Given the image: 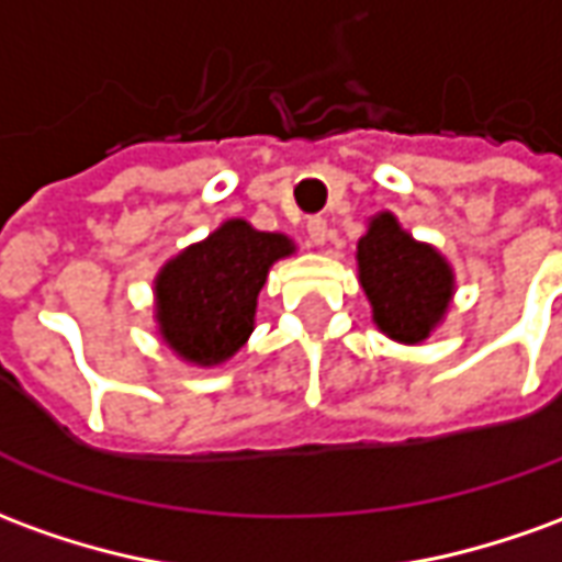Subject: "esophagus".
Returning a JSON list of instances; mask_svg holds the SVG:
<instances>
[{
	"instance_id": "1",
	"label": "esophagus",
	"mask_w": 562,
	"mask_h": 562,
	"mask_svg": "<svg viewBox=\"0 0 562 562\" xmlns=\"http://www.w3.org/2000/svg\"><path fill=\"white\" fill-rule=\"evenodd\" d=\"M307 234L310 240L316 243V246H322V243L328 240V222H325L322 215H313V218H307Z\"/></svg>"
}]
</instances>
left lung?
<instances>
[{
	"mask_svg": "<svg viewBox=\"0 0 562 562\" xmlns=\"http://www.w3.org/2000/svg\"><path fill=\"white\" fill-rule=\"evenodd\" d=\"M356 261L376 328L386 337L419 344L445 319L453 297V270L445 255L414 240L392 213L371 218Z\"/></svg>",
	"mask_w": 562,
	"mask_h": 562,
	"instance_id": "1",
	"label": "left lung"
}]
</instances>
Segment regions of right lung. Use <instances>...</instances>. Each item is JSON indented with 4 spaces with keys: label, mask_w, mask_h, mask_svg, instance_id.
Instances as JSON below:
<instances>
[{
    "label": "right lung",
    "mask_w": 562,
    "mask_h": 562,
    "mask_svg": "<svg viewBox=\"0 0 562 562\" xmlns=\"http://www.w3.org/2000/svg\"><path fill=\"white\" fill-rule=\"evenodd\" d=\"M294 252L285 234L231 218L188 246L155 280V319L164 344L186 362L218 364L249 340L258 292L273 261Z\"/></svg>",
    "instance_id": "add662e5"
}]
</instances>
